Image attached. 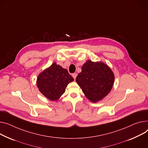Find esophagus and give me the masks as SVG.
Here are the masks:
<instances>
[{
    "instance_id": "obj_1",
    "label": "esophagus",
    "mask_w": 148,
    "mask_h": 148,
    "mask_svg": "<svg viewBox=\"0 0 148 148\" xmlns=\"http://www.w3.org/2000/svg\"><path fill=\"white\" fill-rule=\"evenodd\" d=\"M72 76H73V77L74 78V79L75 80V78H76V77H77V74H76V73H74V74H73Z\"/></svg>"
}]
</instances>
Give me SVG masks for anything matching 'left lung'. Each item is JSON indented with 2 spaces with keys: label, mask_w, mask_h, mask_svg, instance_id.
Instances as JSON below:
<instances>
[{
  "label": "left lung",
  "mask_w": 148,
  "mask_h": 148,
  "mask_svg": "<svg viewBox=\"0 0 148 148\" xmlns=\"http://www.w3.org/2000/svg\"><path fill=\"white\" fill-rule=\"evenodd\" d=\"M114 82V75L111 69L103 62L88 60L78 74L76 82L82 88L88 99L96 102L111 91Z\"/></svg>",
  "instance_id": "left-lung-1"
}]
</instances>
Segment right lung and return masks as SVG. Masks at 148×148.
Returning a JSON list of instances; mask_svg holds the SVG:
<instances>
[{"label": "right lung", "instance_id": "obj_1", "mask_svg": "<svg viewBox=\"0 0 148 148\" xmlns=\"http://www.w3.org/2000/svg\"><path fill=\"white\" fill-rule=\"evenodd\" d=\"M74 78L68 71L53 63L39 74L37 86L40 92L51 101H56L65 92L68 84Z\"/></svg>", "mask_w": 148, "mask_h": 148}]
</instances>
